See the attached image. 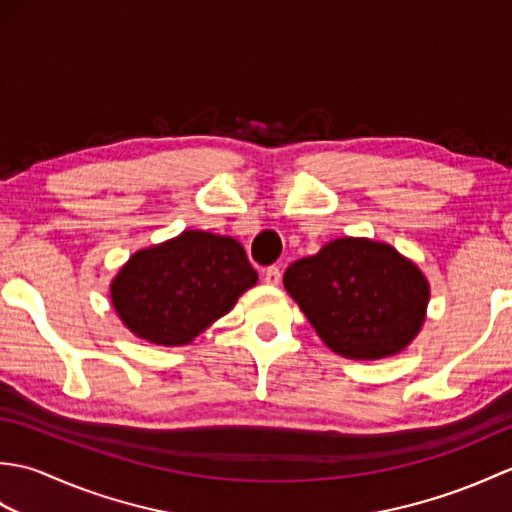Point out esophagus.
<instances>
[{
    "label": "esophagus",
    "instance_id": "esophagus-1",
    "mask_svg": "<svg viewBox=\"0 0 512 512\" xmlns=\"http://www.w3.org/2000/svg\"><path fill=\"white\" fill-rule=\"evenodd\" d=\"M264 281H266L268 286H279V281H281V270H279V266L266 268V270H264Z\"/></svg>",
    "mask_w": 512,
    "mask_h": 512
}]
</instances>
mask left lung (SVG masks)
<instances>
[{
	"label": "left lung",
	"mask_w": 512,
	"mask_h": 512,
	"mask_svg": "<svg viewBox=\"0 0 512 512\" xmlns=\"http://www.w3.org/2000/svg\"><path fill=\"white\" fill-rule=\"evenodd\" d=\"M284 286L321 341L354 361L407 350L431 297L427 277L409 257L367 237L332 239L290 264Z\"/></svg>",
	"instance_id": "left-lung-1"
}]
</instances>
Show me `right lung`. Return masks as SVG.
<instances>
[{"label": "right lung", "mask_w": 512, "mask_h": 512, "mask_svg": "<svg viewBox=\"0 0 512 512\" xmlns=\"http://www.w3.org/2000/svg\"><path fill=\"white\" fill-rule=\"evenodd\" d=\"M257 284L244 246L228 235L182 231L127 259L110 284L125 328L154 345H189Z\"/></svg>", "instance_id": "1"}]
</instances>
